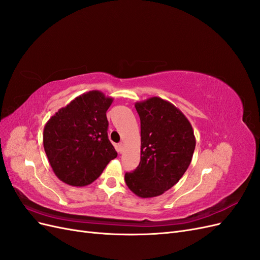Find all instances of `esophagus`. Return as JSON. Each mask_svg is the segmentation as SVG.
<instances>
[{
    "instance_id": "1",
    "label": "esophagus",
    "mask_w": 260,
    "mask_h": 260,
    "mask_svg": "<svg viewBox=\"0 0 260 260\" xmlns=\"http://www.w3.org/2000/svg\"><path fill=\"white\" fill-rule=\"evenodd\" d=\"M116 148H117V152H118V153H122L123 144H122V143H118V144H117V146H116Z\"/></svg>"
}]
</instances>
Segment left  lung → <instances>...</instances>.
<instances>
[{"mask_svg": "<svg viewBox=\"0 0 260 260\" xmlns=\"http://www.w3.org/2000/svg\"><path fill=\"white\" fill-rule=\"evenodd\" d=\"M141 120V160L124 181L139 198L159 196L174 186L190 166L194 131L183 113L170 102L151 98L137 102Z\"/></svg>", "mask_w": 260, "mask_h": 260, "instance_id": "8db88e82", "label": "left lung"}]
</instances>
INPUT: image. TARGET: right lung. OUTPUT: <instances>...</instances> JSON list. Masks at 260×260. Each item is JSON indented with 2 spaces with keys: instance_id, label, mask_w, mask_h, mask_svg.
<instances>
[{
  "instance_id": "right-lung-1",
  "label": "right lung",
  "mask_w": 260,
  "mask_h": 260,
  "mask_svg": "<svg viewBox=\"0 0 260 260\" xmlns=\"http://www.w3.org/2000/svg\"><path fill=\"white\" fill-rule=\"evenodd\" d=\"M112 103L113 99L101 91H89L60 108L44 125V151L62 182L88 185L117 157L107 136L106 112Z\"/></svg>"
}]
</instances>
